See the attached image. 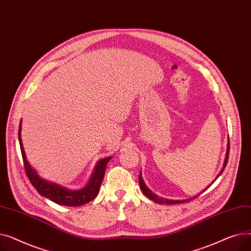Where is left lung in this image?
<instances>
[{
    "label": "left lung",
    "mask_w": 251,
    "mask_h": 251,
    "mask_svg": "<svg viewBox=\"0 0 251 251\" xmlns=\"http://www.w3.org/2000/svg\"><path fill=\"white\" fill-rule=\"evenodd\" d=\"M229 149H230V143H229V139H228V144H227V151H226V156H225V161H224V164H223V168H222V170H221V172L217 175V177H216V179L212 182V184L221 176V174L223 173V171H224V169L226 168V165H227V163H228V157H229ZM212 184H210V185H212ZM139 185H140V189H141V191L144 193V195H146L147 197H149L150 200H151L152 201H154V202H156V203H160V204H163V203H166V204H175V203H181V202H185V201H191V200H194L195 197H197L200 195V193L197 194V195H195V196H193V197H191V199H187V200H181V201H173V200H168V199H164V197H161V196H157L156 194H154L147 185H146V183H144V181H143V179H142V175H141V171H140V174H139ZM210 185H208L203 191H205ZM203 191H201V193H202Z\"/></svg>",
    "instance_id": "left-lung-1"
}]
</instances>
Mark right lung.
Wrapping results in <instances>:
<instances>
[{
    "mask_svg": "<svg viewBox=\"0 0 251 251\" xmlns=\"http://www.w3.org/2000/svg\"><path fill=\"white\" fill-rule=\"evenodd\" d=\"M18 139H19L20 150L23 157L26 175H27L33 187L42 196L47 197V199L50 200L51 201H54L58 204L66 205V206L83 205L96 199V196L100 191V184L104 176L105 168H107V165L112 156L104 157V159H101L97 163L96 168L94 170V172H92V175L88 183L83 188L71 190L59 185L57 183L50 182L42 177H39L36 171L30 166V164L27 161V157H26L22 139H21V121L19 124V130H18Z\"/></svg>",
    "mask_w": 251,
    "mask_h": 251,
    "instance_id": "add662e5",
    "label": "right lung"
}]
</instances>
